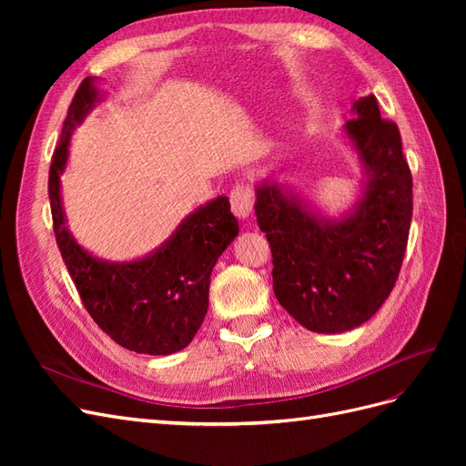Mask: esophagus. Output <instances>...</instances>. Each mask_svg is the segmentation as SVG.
<instances>
[{"instance_id": "1", "label": "esophagus", "mask_w": 466, "mask_h": 466, "mask_svg": "<svg viewBox=\"0 0 466 466\" xmlns=\"http://www.w3.org/2000/svg\"><path fill=\"white\" fill-rule=\"evenodd\" d=\"M231 209L237 218H248L255 208V190L248 185H235L229 194Z\"/></svg>"}]
</instances>
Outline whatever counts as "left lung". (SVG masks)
Listing matches in <instances>:
<instances>
[{
    "mask_svg": "<svg viewBox=\"0 0 466 466\" xmlns=\"http://www.w3.org/2000/svg\"><path fill=\"white\" fill-rule=\"evenodd\" d=\"M344 126L370 175L344 221H319L276 185L257 192V219L272 250L279 305L313 332L334 334L370 320L399 279L412 219V173L399 126L380 118L375 95L354 103Z\"/></svg>",
    "mask_w": 466,
    "mask_h": 466,
    "instance_id": "8db88e82",
    "label": "left lung"
}]
</instances>
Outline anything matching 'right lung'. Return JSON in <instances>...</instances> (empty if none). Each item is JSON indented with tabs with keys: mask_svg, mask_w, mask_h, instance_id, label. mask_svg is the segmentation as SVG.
<instances>
[{
	"mask_svg": "<svg viewBox=\"0 0 466 466\" xmlns=\"http://www.w3.org/2000/svg\"><path fill=\"white\" fill-rule=\"evenodd\" d=\"M93 81H81L52 155L48 196L56 243L83 307L98 329L126 350L167 356L187 348L204 322L211 270L237 237L238 223L229 200L221 196L188 216L175 235L144 260L108 264L76 245L66 229L58 175L67 159L69 134L96 101Z\"/></svg>",
	"mask_w": 466,
	"mask_h": 466,
	"instance_id": "1",
	"label": "right lung"
}]
</instances>
